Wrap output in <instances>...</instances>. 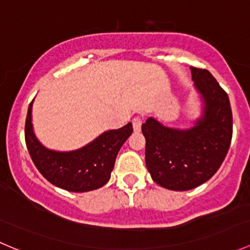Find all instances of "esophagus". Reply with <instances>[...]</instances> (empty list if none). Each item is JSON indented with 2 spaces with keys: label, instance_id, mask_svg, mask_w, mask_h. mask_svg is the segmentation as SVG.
I'll use <instances>...</instances> for the list:
<instances>
[{
  "label": "esophagus",
  "instance_id": "esophagus-1",
  "mask_svg": "<svg viewBox=\"0 0 250 250\" xmlns=\"http://www.w3.org/2000/svg\"><path fill=\"white\" fill-rule=\"evenodd\" d=\"M141 125H143V120H141V117L137 116V117L133 118V128H134L135 132H139L141 129Z\"/></svg>",
  "mask_w": 250,
  "mask_h": 250
}]
</instances>
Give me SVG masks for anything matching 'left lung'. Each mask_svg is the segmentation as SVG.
<instances>
[{
  "label": "left lung",
  "mask_w": 250,
  "mask_h": 250,
  "mask_svg": "<svg viewBox=\"0 0 250 250\" xmlns=\"http://www.w3.org/2000/svg\"><path fill=\"white\" fill-rule=\"evenodd\" d=\"M203 113L188 129H174L148 117L141 125L146 140L145 162L162 188L186 191L211 178L224 162L232 139L229 95L206 69L191 67Z\"/></svg>",
  "instance_id": "obj_1"
}]
</instances>
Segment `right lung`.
<instances>
[{"label":"right lung","instance_id":"right-lung-1","mask_svg":"<svg viewBox=\"0 0 250 250\" xmlns=\"http://www.w3.org/2000/svg\"><path fill=\"white\" fill-rule=\"evenodd\" d=\"M32 103L25 122V141L39 172L50 184L71 192H87L104 186L110 180L118 151L132 134V123L107 130L78 150L59 152L48 150L37 140L31 122Z\"/></svg>","mask_w":250,"mask_h":250}]
</instances>
